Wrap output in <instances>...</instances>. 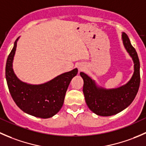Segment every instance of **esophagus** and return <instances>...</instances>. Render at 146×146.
<instances>
[{"mask_svg":"<svg viewBox=\"0 0 146 146\" xmlns=\"http://www.w3.org/2000/svg\"><path fill=\"white\" fill-rule=\"evenodd\" d=\"M78 69H79V70H82V69H83V68H82V66H79V67H78Z\"/></svg>","mask_w":146,"mask_h":146,"instance_id":"obj_1","label":"esophagus"}]
</instances>
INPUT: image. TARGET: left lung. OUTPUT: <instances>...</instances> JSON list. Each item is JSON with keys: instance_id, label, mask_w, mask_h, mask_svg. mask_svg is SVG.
I'll use <instances>...</instances> for the list:
<instances>
[{"instance_id": "obj_1", "label": "left lung", "mask_w": 146, "mask_h": 146, "mask_svg": "<svg viewBox=\"0 0 146 146\" xmlns=\"http://www.w3.org/2000/svg\"><path fill=\"white\" fill-rule=\"evenodd\" d=\"M122 41L134 64V72L127 83L117 88L105 89L98 87L88 75L80 73L84 81L82 91L86 104L97 115L109 117L118 114L131 104L138 91L141 78L138 54L124 32L122 33Z\"/></svg>"}]
</instances>
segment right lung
Wrapping results in <instances>:
<instances>
[{"label":"right lung","mask_w":146,"mask_h":146,"mask_svg":"<svg viewBox=\"0 0 146 146\" xmlns=\"http://www.w3.org/2000/svg\"><path fill=\"white\" fill-rule=\"evenodd\" d=\"M18 39L15 42L5 66V78L12 98L17 107L28 114L42 119L52 117L62 107L66 90L72 78L77 75L78 69L59 75L40 85H32L21 81L15 74L13 68Z\"/></svg>","instance_id":"right-lung-1"}]
</instances>
